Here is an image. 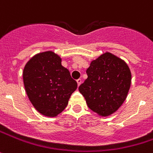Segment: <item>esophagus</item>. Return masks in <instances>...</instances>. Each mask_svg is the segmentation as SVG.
Wrapping results in <instances>:
<instances>
[{
	"mask_svg": "<svg viewBox=\"0 0 153 153\" xmlns=\"http://www.w3.org/2000/svg\"><path fill=\"white\" fill-rule=\"evenodd\" d=\"M81 83H82V80H81V79H77V84H78V86H79Z\"/></svg>",
	"mask_w": 153,
	"mask_h": 153,
	"instance_id": "1",
	"label": "esophagus"
}]
</instances>
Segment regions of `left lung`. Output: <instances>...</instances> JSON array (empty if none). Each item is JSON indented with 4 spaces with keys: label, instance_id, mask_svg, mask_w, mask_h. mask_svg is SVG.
Listing matches in <instances>:
<instances>
[{
    "label": "left lung",
    "instance_id": "8db88e82",
    "mask_svg": "<svg viewBox=\"0 0 153 153\" xmlns=\"http://www.w3.org/2000/svg\"><path fill=\"white\" fill-rule=\"evenodd\" d=\"M88 78L79 91L87 106L100 117H108L124 103L131 85L128 64L111 52H105L91 62Z\"/></svg>",
    "mask_w": 153,
    "mask_h": 153
}]
</instances>
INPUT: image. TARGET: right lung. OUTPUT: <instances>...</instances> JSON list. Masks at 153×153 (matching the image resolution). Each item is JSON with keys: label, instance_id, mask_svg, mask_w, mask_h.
<instances>
[{"label": "right lung", "instance_id": "1", "mask_svg": "<svg viewBox=\"0 0 153 153\" xmlns=\"http://www.w3.org/2000/svg\"><path fill=\"white\" fill-rule=\"evenodd\" d=\"M25 91L34 108L45 117H56L67 107L77 82L52 51L35 54L23 71Z\"/></svg>", "mask_w": 153, "mask_h": 153}]
</instances>
